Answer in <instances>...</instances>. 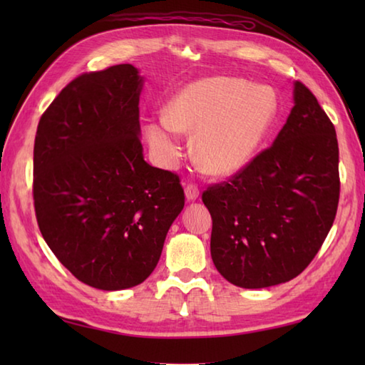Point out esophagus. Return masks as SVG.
<instances>
[{"mask_svg": "<svg viewBox=\"0 0 365 365\" xmlns=\"http://www.w3.org/2000/svg\"><path fill=\"white\" fill-rule=\"evenodd\" d=\"M185 197H187L188 200H196L199 197V188L196 187V185H187L185 187Z\"/></svg>", "mask_w": 365, "mask_h": 365, "instance_id": "esophagus-1", "label": "esophagus"}]
</instances>
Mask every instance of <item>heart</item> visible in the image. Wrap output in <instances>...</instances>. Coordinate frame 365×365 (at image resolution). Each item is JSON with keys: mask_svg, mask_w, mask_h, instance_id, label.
Segmentation results:
<instances>
[{"mask_svg": "<svg viewBox=\"0 0 365 365\" xmlns=\"http://www.w3.org/2000/svg\"><path fill=\"white\" fill-rule=\"evenodd\" d=\"M277 113L265 86L235 76H210L185 86L144 131L155 160L174 168L182 157V131H195L192 153L212 175H232L257 153Z\"/></svg>", "mask_w": 365, "mask_h": 365, "instance_id": "obj_1", "label": "heart"}]
</instances>
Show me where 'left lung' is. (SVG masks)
I'll list each match as a JSON object with an SVG mask.
<instances>
[{
  "instance_id": "8db88e82",
  "label": "left lung",
  "mask_w": 365,
  "mask_h": 365,
  "mask_svg": "<svg viewBox=\"0 0 365 365\" xmlns=\"http://www.w3.org/2000/svg\"><path fill=\"white\" fill-rule=\"evenodd\" d=\"M274 143L229 182L208 187L210 252L230 284L263 289L290 281L319 252L336 218V128L304 84Z\"/></svg>"
}]
</instances>
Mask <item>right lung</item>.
I'll list each match as a JSON object with an SVG mask.
<instances>
[{"mask_svg": "<svg viewBox=\"0 0 365 365\" xmlns=\"http://www.w3.org/2000/svg\"><path fill=\"white\" fill-rule=\"evenodd\" d=\"M141 89L143 76L131 64L83 73L37 125L38 229L58 260L100 290L144 282L185 205L178 175L144 161Z\"/></svg>", "mask_w": 365, "mask_h": 365, "instance_id": "obj_1", "label": "right lung"}]
</instances>
